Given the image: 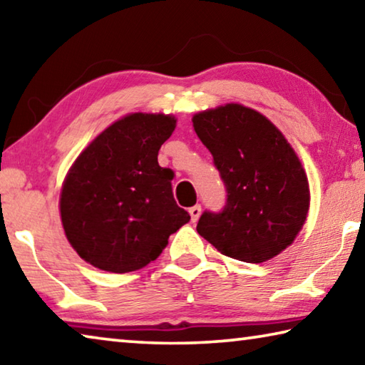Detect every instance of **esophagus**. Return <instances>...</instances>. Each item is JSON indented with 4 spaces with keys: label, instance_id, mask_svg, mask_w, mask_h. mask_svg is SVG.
Listing matches in <instances>:
<instances>
[{
    "label": "esophagus",
    "instance_id": "34e87169",
    "mask_svg": "<svg viewBox=\"0 0 365 365\" xmlns=\"http://www.w3.org/2000/svg\"><path fill=\"white\" fill-rule=\"evenodd\" d=\"M190 215H191V220H193V222H196L197 219H200L201 206L200 205H195L193 207H190Z\"/></svg>",
    "mask_w": 365,
    "mask_h": 365
}]
</instances>
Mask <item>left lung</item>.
Segmentation results:
<instances>
[{"label":"left lung","mask_w":365,"mask_h":365,"mask_svg":"<svg viewBox=\"0 0 365 365\" xmlns=\"http://www.w3.org/2000/svg\"><path fill=\"white\" fill-rule=\"evenodd\" d=\"M193 127L227 190L224 209L202 212L197 233L238 261L280 255L304 225L311 200L292 145L267 117L237 103L195 114Z\"/></svg>","instance_id":"8db88e82"}]
</instances>
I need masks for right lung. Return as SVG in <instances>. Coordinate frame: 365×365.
Wrapping results in <instances>:
<instances>
[{"label":"right lung","mask_w":365,"mask_h":365,"mask_svg":"<svg viewBox=\"0 0 365 365\" xmlns=\"http://www.w3.org/2000/svg\"><path fill=\"white\" fill-rule=\"evenodd\" d=\"M165 114H128L80 153L61 190L66 237L88 264L114 274L154 261L190 214L172 193L158 153L175 130Z\"/></svg>","instance_id":"add662e5"}]
</instances>
